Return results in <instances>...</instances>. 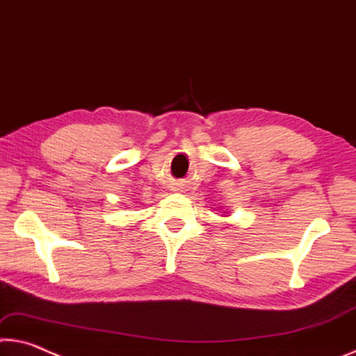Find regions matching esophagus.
<instances>
[{"mask_svg":"<svg viewBox=\"0 0 356 356\" xmlns=\"http://www.w3.org/2000/svg\"><path fill=\"white\" fill-rule=\"evenodd\" d=\"M179 189H183V188H181V184H177V186H175V191H179Z\"/></svg>","mask_w":356,"mask_h":356,"instance_id":"34e87169","label":"esophagus"}]
</instances>
